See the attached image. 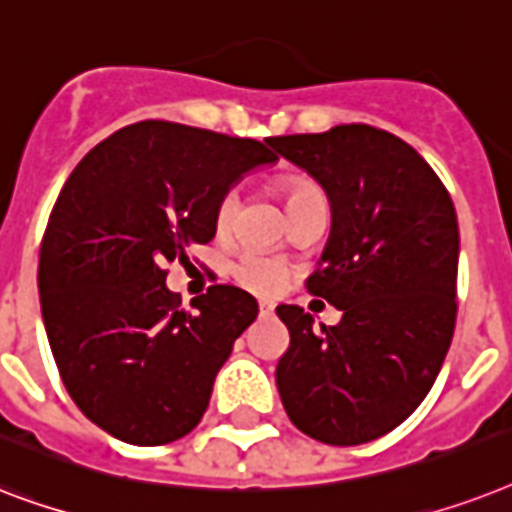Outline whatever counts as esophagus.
Masks as SVG:
<instances>
[{
	"label": "esophagus",
	"instance_id": "34e87169",
	"mask_svg": "<svg viewBox=\"0 0 512 512\" xmlns=\"http://www.w3.org/2000/svg\"><path fill=\"white\" fill-rule=\"evenodd\" d=\"M272 312H275V306L269 304V301H261V304H259V314H261V317H269V314H272Z\"/></svg>",
	"mask_w": 512,
	"mask_h": 512
}]
</instances>
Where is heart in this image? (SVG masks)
I'll list each match as a JSON object with an SVG mask.
<instances>
[{
	"label": "heart",
	"instance_id": "heart-1",
	"mask_svg": "<svg viewBox=\"0 0 512 512\" xmlns=\"http://www.w3.org/2000/svg\"><path fill=\"white\" fill-rule=\"evenodd\" d=\"M280 192H282V200H285V211H290V208L301 206V203H306V200L312 198H322V190L317 185H314L312 179L306 177H290L285 179L280 185ZM235 206H237V198L235 192H227L222 200H219V206H216V230L224 232L227 227H230L232 222V214H235ZM235 280L243 285V288L253 290V293H275V290H280L282 280H285V272H282V267L277 264V261L267 259V256H261V253H245L243 259L237 261L235 264Z\"/></svg>",
	"mask_w": 512,
	"mask_h": 512
}]
</instances>
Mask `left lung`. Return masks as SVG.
I'll return each mask as SVG.
<instances>
[{
  "label": "left lung",
  "mask_w": 512,
  "mask_h": 512,
  "mask_svg": "<svg viewBox=\"0 0 512 512\" xmlns=\"http://www.w3.org/2000/svg\"><path fill=\"white\" fill-rule=\"evenodd\" d=\"M327 192L333 227L306 288L341 309L314 327L277 306L290 346L275 378L290 423L354 447L418 410L447 357L457 320L455 203L423 155L367 124L267 140Z\"/></svg>",
  "instance_id": "obj_1"
}]
</instances>
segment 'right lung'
<instances>
[{
	"mask_svg": "<svg viewBox=\"0 0 512 512\" xmlns=\"http://www.w3.org/2000/svg\"><path fill=\"white\" fill-rule=\"evenodd\" d=\"M269 142L140 121L89 150L49 214L39 298L68 394L110 436L158 447L195 428L232 343L259 314L251 293L211 285L179 309L166 264L216 235V206Z\"/></svg>",
	"mask_w": 512,
	"mask_h": 512,
	"instance_id": "right-lung-1",
	"label": "right lung"
}]
</instances>
